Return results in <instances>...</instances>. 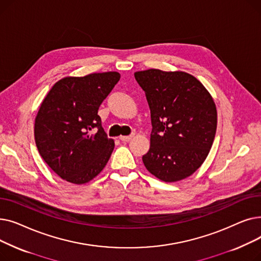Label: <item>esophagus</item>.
I'll list each match as a JSON object with an SVG mask.
<instances>
[{
    "mask_svg": "<svg viewBox=\"0 0 261 261\" xmlns=\"http://www.w3.org/2000/svg\"><path fill=\"white\" fill-rule=\"evenodd\" d=\"M132 138H133V134L132 135H128V136H119V140L121 142H129Z\"/></svg>",
    "mask_w": 261,
    "mask_h": 261,
    "instance_id": "esophagus-1",
    "label": "esophagus"
}]
</instances>
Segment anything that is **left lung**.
Masks as SVG:
<instances>
[{
    "label": "left lung",
    "instance_id": "left-lung-1",
    "mask_svg": "<svg viewBox=\"0 0 261 261\" xmlns=\"http://www.w3.org/2000/svg\"><path fill=\"white\" fill-rule=\"evenodd\" d=\"M151 113L147 170L164 182L193 174L207 158L217 129V109L210 92L185 72L156 68L135 72Z\"/></svg>",
    "mask_w": 261,
    "mask_h": 261
}]
</instances>
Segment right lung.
I'll return each mask as SVG.
<instances>
[{"label":"right lung","instance_id":"1","mask_svg":"<svg viewBox=\"0 0 261 261\" xmlns=\"http://www.w3.org/2000/svg\"><path fill=\"white\" fill-rule=\"evenodd\" d=\"M120 78L117 72L64 77L40 106L35 119L38 151L61 179L86 184L105 168L114 149L98 109Z\"/></svg>","mask_w":261,"mask_h":261}]
</instances>
